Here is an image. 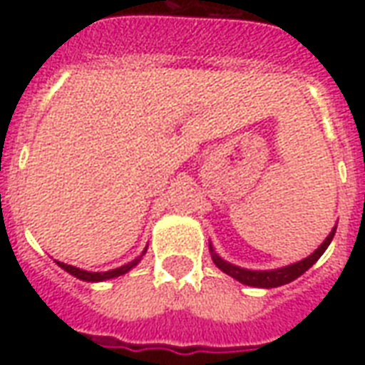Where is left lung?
Wrapping results in <instances>:
<instances>
[{
	"label": "left lung",
	"instance_id": "obj_1",
	"mask_svg": "<svg viewBox=\"0 0 365 365\" xmlns=\"http://www.w3.org/2000/svg\"><path fill=\"white\" fill-rule=\"evenodd\" d=\"M334 232H336V227L330 230V235L324 238V242H322L317 250H314L311 256H307L305 260H299L295 264H289V266H283V268L277 269H246L240 268V266H235V264H230V262L222 260L219 254L213 250V245L209 242V252H211V258H213L215 266L225 272L230 277H235L237 282L245 283V285H250V287H264V289H272V287H279V285H285V283L293 282V279H297L299 275H303L307 269L313 266L314 262L321 258L324 250L329 248V245L332 242V238H334Z\"/></svg>",
	"mask_w": 365,
	"mask_h": 365
}]
</instances>
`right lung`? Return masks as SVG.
I'll return each instance as SVG.
<instances>
[{
    "label": "right lung",
    "instance_id": "1",
    "mask_svg": "<svg viewBox=\"0 0 365 365\" xmlns=\"http://www.w3.org/2000/svg\"><path fill=\"white\" fill-rule=\"evenodd\" d=\"M144 252H146V248H144ZM143 254H140V256H138L136 260L128 262V264L120 266V268L109 269V272H88V269H80V268H76V266H68V264H64V262H58V260H56V264H58L62 269H66L68 274H72L74 277H78V279H82V282H105V279H113V277L125 275L128 269L135 268L136 264L140 262V258H143Z\"/></svg>",
    "mask_w": 365,
    "mask_h": 365
}]
</instances>
